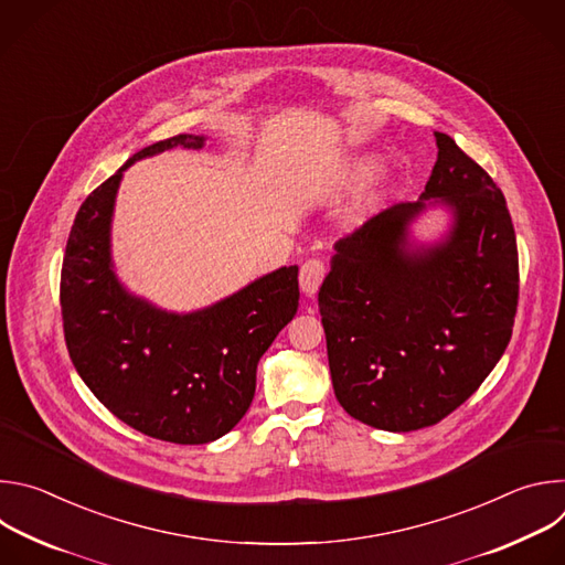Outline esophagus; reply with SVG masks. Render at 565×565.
Listing matches in <instances>:
<instances>
[{"instance_id": "34e87169", "label": "esophagus", "mask_w": 565, "mask_h": 565, "mask_svg": "<svg viewBox=\"0 0 565 565\" xmlns=\"http://www.w3.org/2000/svg\"><path fill=\"white\" fill-rule=\"evenodd\" d=\"M324 275H327V266L321 264L319 259H308L301 270H299V286H301V292L312 297L319 288V284L324 281Z\"/></svg>"}]
</instances>
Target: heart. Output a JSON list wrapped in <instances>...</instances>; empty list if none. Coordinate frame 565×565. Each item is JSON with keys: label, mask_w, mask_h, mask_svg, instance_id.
Here are the masks:
<instances>
[{"label": "heart", "mask_w": 565, "mask_h": 565, "mask_svg": "<svg viewBox=\"0 0 565 565\" xmlns=\"http://www.w3.org/2000/svg\"><path fill=\"white\" fill-rule=\"evenodd\" d=\"M377 170V160L373 158H355L347 168V183H362Z\"/></svg>", "instance_id": "1"}]
</instances>
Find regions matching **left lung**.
Listing matches in <instances>:
<instances>
[{
	"label": "left lung",
	"instance_id": "8db88e82",
	"mask_svg": "<svg viewBox=\"0 0 565 565\" xmlns=\"http://www.w3.org/2000/svg\"><path fill=\"white\" fill-rule=\"evenodd\" d=\"M438 158L416 203L340 238L319 288L335 397L355 420L416 431L449 416L505 353L519 301L512 216L490 174L434 131ZM443 209L448 227H411Z\"/></svg>",
	"mask_w": 565,
	"mask_h": 565
}]
</instances>
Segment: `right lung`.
I'll return each instance as SVG.
<instances>
[{
  "label": "right lung",
  "mask_w": 565,
  "mask_h": 565,
  "mask_svg": "<svg viewBox=\"0 0 565 565\" xmlns=\"http://www.w3.org/2000/svg\"><path fill=\"white\" fill-rule=\"evenodd\" d=\"M205 136L153 142L79 205L62 264L64 340L79 377L136 431L177 445H205L246 416L257 364L299 306L297 266H281L190 312L158 308L118 279L111 223L120 181L136 160Z\"/></svg>",
  "instance_id": "1"
}]
</instances>
